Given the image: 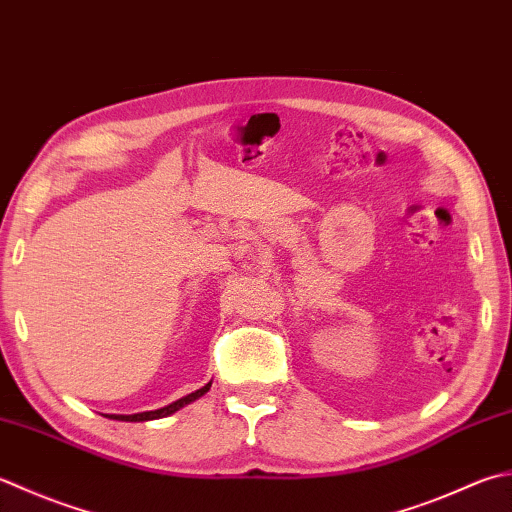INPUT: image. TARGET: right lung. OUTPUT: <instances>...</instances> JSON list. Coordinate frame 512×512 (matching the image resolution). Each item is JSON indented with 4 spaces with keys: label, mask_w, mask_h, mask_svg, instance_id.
<instances>
[{
    "label": "right lung",
    "mask_w": 512,
    "mask_h": 512,
    "mask_svg": "<svg viewBox=\"0 0 512 512\" xmlns=\"http://www.w3.org/2000/svg\"><path fill=\"white\" fill-rule=\"evenodd\" d=\"M208 390H210V382H208L206 386L199 388V390H195V393H190V395H186V397H182V399H177V402L168 404V406H164V408L146 410V413H135V415H106V417H110V419H117V422H150V419H162V417H168V415L177 413V410H179V408H184L186 404L195 402V399H199L202 395H206Z\"/></svg>",
    "instance_id": "obj_1"
}]
</instances>
